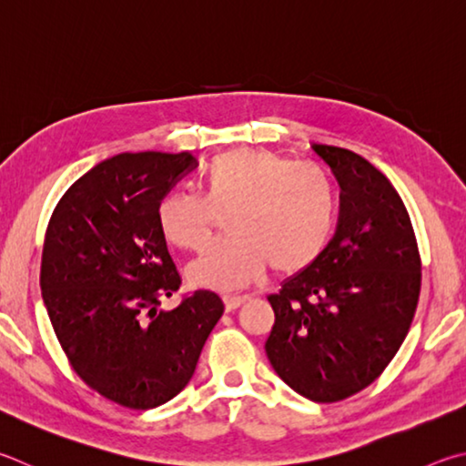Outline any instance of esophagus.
<instances>
[{
    "mask_svg": "<svg viewBox=\"0 0 466 466\" xmlns=\"http://www.w3.org/2000/svg\"><path fill=\"white\" fill-rule=\"evenodd\" d=\"M244 301H248V295H224V306L228 311L238 309Z\"/></svg>",
    "mask_w": 466,
    "mask_h": 466,
    "instance_id": "34e87169",
    "label": "esophagus"
}]
</instances>
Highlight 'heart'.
Returning a JSON list of instances; mask_svg holds the SVG:
<instances>
[{"instance_id": "b5f03b06", "label": "heart", "mask_w": 466, "mask_h": 466, "mask_svg": "<svg viewBox=\"0 0 466 466\" xmlns=\"http://www.w3.org/2000/svg\"><path fill=\"white\" fill-rule=\"evenodd\" d=\"M204 196L175 189L160 199L157 222L181 250H201L211 240L218 216L232 236L209 247L187 268L193 285L230 291L247 287L273 267L293 275L314 265L336 222V191L311 167H295L270 150L238 148L209 160Z\"/></svg>"}]
</instances>
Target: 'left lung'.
I'll use <instances>...</instances> for the list:
<instances>
[{"mask_svg":"<svg viewBox=\"0 0 466 466\" xmlns=\"http://www.w3.org/2000/svg\"><path fill=\"white\" fill-rule=\"evenodd\" d=\"M340 185L338 226L314 265L268 295L265 350L293 391L342 401L383 373L418 308L421 262L400 193L357 152L314 145Z\"/></svg>","mask_w":466,"mask_h":466,"instance_id":"left-lung-1","label":"left lung"}]
</instances>
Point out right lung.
<instances>
[{"mask_svg": "<svg viewBox=\"0 0 466 466\" xmlns=\"http://www.w3.org/2000/svg\"><path fill=\"white\" fill-rule=\"evenodd\" d=\"M193 167L191 152H122L75 181L46 228L40 289L58 342L93 391L130 410L185 389L224 314L206 289L158 309L181 277L157 209Z\"/></svg>", "mask_w": 466, "mask_h": 466, "instance_id": "obj_1", "label": "right lung"}]
</instances>
